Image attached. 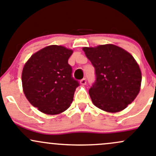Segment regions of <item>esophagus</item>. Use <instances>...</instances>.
<instances>
[{
    "mask_svg": "<svg viewBox=\"0 0 156 156\" xmlns=\"http://www.w3.org/2000/svg\"><path fill=\"white\" fill-rule=\"evenodd\" d=\"M80 83H81V84H82V85H85V84H87V79H86V78H83V79H81V81H80Z\"/></svg>",
    "mask_w": 156,
    "mask_h": 156,
    "instance_id": "1",
    "label": "esophagus"
}]
</instances>
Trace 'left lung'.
<instances>
[{"label":"left lung","instance_id":"1","mask_svg":"<svg viewBox=\"0 0 156 156\" xmlns=\"http://www.w3.org/2000/svg\"><path fill=\"white\" fill-rule=\"evenodd\" d=\"M95 69L96 80L89 90L93 103L108 112L123 110L140 90L142 75L134 58L114 44L84 48Z\"/></svg>","mask_w":156,"mask_h":156}]
</instances>
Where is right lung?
Wrapping results in <instances>:
<instances>
[{"instance_id":"right-lung-1","label":"right lung","mask_w":156,"mask_h":156,"mask_svg":"<svg viewBox=\"0 0 156 156\" xmlns=\"http://www.w3.org/2000/svg\"><path fill=\"white\" fill-rule=\"evenodd\" d=\"M72 50L50 45L36 52L23 68L22 83L29 103L39 111L56 115L66 110L79 86L68 63Z\"/></svg>"}]
</instances>
